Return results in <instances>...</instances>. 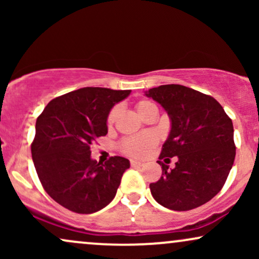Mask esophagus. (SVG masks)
Here are the masks:
<instances>
[{
	"label": "esophagus",
	"instance_id": "1",
	"mask_svg": "<svg viewBox=\"0 0 259 259\" xmlns=\"http://www.w3.org/2000/svg\"><path fill=\"white\" fill-rule=\"evenodd\" d=\"M130 165H132L133 168H138V167H142V165H144V163L139 162V160L132 159V160H130Z\"/></svg>",
	"mask_w": 259,
	"mask_h": 259
}]
</instances>
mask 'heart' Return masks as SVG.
<instances>
[{
    "instance_id": "1",
    "label": "heart",
    "mask_w": 259,
    "mask_h": 259,
    "mask_svg": "<svg viewBox=\"0 0 259 259\" xmlns=\"http://www.w3.org/2000/svg\"><path fill=\"white\" fill-rule=\"evenodd\" d=\"M151 111H157V107L151 101L144 100L136 103V112L139 113L140 117L145 118ZM118 108H113L108 115V124H112L117 118ZM157 144V136L153 133H145L142 135L134 136L124 140L121 144V148L126 154L134 157L145 156L148 151Z\"/></svg>"
}]
</instances>
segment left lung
<instances>
[{"mask_svg": "<svg viewBox=\"0 0 259 259\" xmlns=\"http://www.w3.org/2000/svg\"><path fill=\"white\" fill-rule=\"evenodd\" d=\"M145 95L170 119L159 159L178 158L173 169L158 160L162 177L150 184L151 194L171 210L202 206L221 191L234 164L233 121L218 101L186 86L160 85Z\"/></svg>", "mask_w": 259, "mask_h": 259, "instance_id": "obj_1", "label": "left lung"}]
</instances>
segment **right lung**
Instances as JSON below:
<instances>
[{
    "label": "right lung",
    "instance_id": "right-lung-1",
    "mask_svg": "<svg viewBox=\"0 0 259 259\" xmlns=\"http://www.w3.org/2000/svg\"><path fill=\"white\" fill-rule=\"evenodd\" d=\"M132 90L82 88L52 100L38 115L31 156L45 191L80 214L105 208L117 194L129 159L91 158L90 146L108 133L111 109Z\"/></svg>",
    "mask_w": 259,
    "mask_h": 259
}]
</instances>
